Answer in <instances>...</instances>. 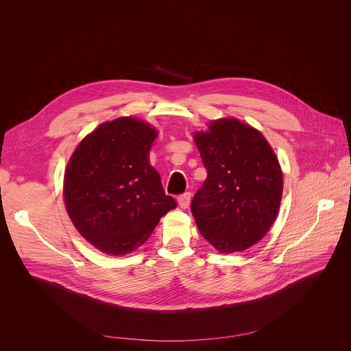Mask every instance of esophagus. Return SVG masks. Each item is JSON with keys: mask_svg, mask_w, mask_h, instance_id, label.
Here are the masks:
<instances>
[{"mask_svg": "<svg viewBox=\"0 0 351 351\" xmlns=\"http://www.w3.org/2000/svg\"><path fill=\"white\" fill-rule=\"evenodd\" d=\"M190 199H191V194L190 193H183L178 197V204L180 208H187L190 206Z\"/></svg>", "mask_w": 351, "mask_h": 351, "instance_id": "34e87169", "label": "esophagus"}]
</instances>
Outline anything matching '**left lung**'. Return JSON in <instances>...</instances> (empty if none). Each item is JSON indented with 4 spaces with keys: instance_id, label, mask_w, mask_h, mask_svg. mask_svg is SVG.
<instances>
[{
    "instance_id": "8db88e82",
    "label": "left lung",
    "mask_w": 351,
    "mask_h": 351,
    "mask_svg": "<svg viewBox=\"0 0 351 351\" xmlns=\"http://www.w3.org/2000/svg\"><path fill=\"white\" fill-rule=\"evenodd\" d=\"M208 128L194 134L207 179L193 197L191 214L219 253L244 252L276 219L283 190L280 165L257 129L233 118Z\"/></svg>"
}]
</instances>
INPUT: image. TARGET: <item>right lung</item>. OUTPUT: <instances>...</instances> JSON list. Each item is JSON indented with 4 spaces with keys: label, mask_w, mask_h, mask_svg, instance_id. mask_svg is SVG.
I'll list each match as a JSON object with an SVG mask.
<instances>
[{
    "label": "right lung",
    "mask_w": 351,
    "mask_h": 351,
    "mask_svg": "<svg viewBox=\"0 0 351 351\" xmlns=\"http://www.w3.org/2000/svg\"><path fill=\"white\" fill-rule=\"evenodd\" d=\"M157 130L136 118L99 125L72 154L64 179L66 211L99 252L123 256L140 247L176 202L167 195L148 153Z\"/></svg>",
    "instance_id": "1"
}]
</instances>
